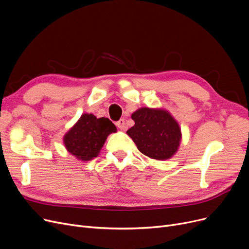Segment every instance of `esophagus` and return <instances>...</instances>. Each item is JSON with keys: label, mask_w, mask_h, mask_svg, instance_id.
<instances>
[{"label": "esophagus", "mask_w": 249, "mask_h": 249, "mask_svg": "<svg viewBox=\"0 0 249 249\" xmlns=\"http://www.w3.org/2000/svg\"><path fill=\"white\" fill-rule=\"evenodd\" d=\"M116 126L118 128H120L121 130H124V129L126 128V125H125V120L124 119H120V120L116 122Z\"/></svg>", "instance_id": "34e87169"}]
</instances>
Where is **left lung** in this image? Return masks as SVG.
Listing matches in <instances>:
<instances>
[{
	"label": "left lung",
	"instance_id": "left-lung-1",
	"mask_svg": "<svg viewBox=\"0 0 249 249\" xmlns=\"http://www.w3.org/2000/svg\"><path fill=\"white\" fill-rule=\"evenodd\" d=\"M131 118L135 124L127 130V134L140 153L159 160L175 155L181 142V129L168 111L142 107Z\"/></svg>",
	"mask_w": 249,
	"mask_h": 249
}]
</instances>
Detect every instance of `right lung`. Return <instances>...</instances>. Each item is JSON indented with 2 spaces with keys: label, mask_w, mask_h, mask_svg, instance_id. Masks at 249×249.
Returning a JSON list of instances; mask_svg holds the SVG:
<instances>
[{
  "label": "right lung",
  "mask_w": 249,
  "mask_h": 249,
  "mask_svg": "<svg viewBox=\"0 0 249 249\" xmlns=\"http://www.w3.org/2000/svg\"><path fill=\"white\" fill-rule=\"evenodd\" d=\"M116 131V126L107 118L83 114L65 134L64 144L69 153L78 160H90L99 156L109 134Z\"/></svg>",
  "instance_id": "obj_1"
}]
</instances>
